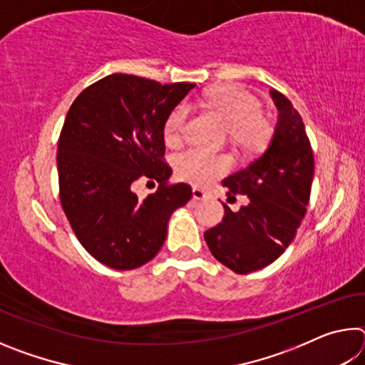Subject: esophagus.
<instances>
[{
	"label": "esophagus",
	"instance_id": "1",
	"mask_svg": "<svg viewBox=\"0 0 365 365\" xmlns=\"http://www.w3.org/2000/svg\"><path fill=\"white\" fill-rule=\"evenodd\" d=\"M209 196H211V193H209V191L202 190V188H193V200L202 201V200H207Z\"/></svg>",
	"mask_w": 365,
	"mask_h": 365
}]
</instances>
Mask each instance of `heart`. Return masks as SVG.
<instances>
[{
  "label": "heart",
  "instance_id": "obj_1",
  "mask_svg": "<svg viewBox=\"0 0 365 365\" xmlns=\"http://www.w3.org/2000/svg\"><path fill=\"white\" fill-rule=\"evenodd\" d=\"M207 106L214 109L230 128L232 137L245 146L261 145L267 138L269 127L262 119V104L255 95L238 85L217 86L206 95ZM190 115L188 104H180L168 117L164 127L165 140L175 143L180 140ZM230 168L227 156L212 154L202 148H190L175 159L177 174L193 185H207Z\"/></svg>",
  "mask_w": 365,
  "mask_h": 365
}]
</instances>
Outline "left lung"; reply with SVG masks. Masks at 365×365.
<instances>
[{
  "mask_svg": "<svg viewBox=\"0 0 365 365\" xmlns=\"http://www.w3.org/2000/svg\"><path fill=\"white\" fill-rule=\"evenodd\" d=\"M270 96L279 120L269 146L222 182L232 200L245 195L246 206L233 212L224 205V219L205 233L212 256L237 274L262 269L283 255L311 196L314 154L304 122L285 95L270 90Z\"/></svg>",
  "mask_w": 365,
  "mask_h": 365,
  "instance_id": "1",
  "label": "left lung"
}]
</instances>
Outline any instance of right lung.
I'll return each instance as SVG.
<instances>
[{"mask_svg": "<svg viewBox=\"0 0 365 365\" xmlns=\"http://www.w3.org/2000/svg\"><path fill=\"white\" fill-rule=\"evenodd\" d=\"M193 88L113 73L85 88L66 115L58 143L61 205L78 242L110 269L151 261L172 212L191 200L190 185L168 183L164 127ZM141 176L160 183L143 202L131 190Z\"/></svg>", "mask_w": 365, "mask_h": 365, "instance_id": "obj_1", "label": "right lung"}]
</instances>
